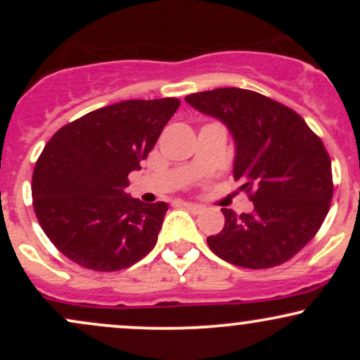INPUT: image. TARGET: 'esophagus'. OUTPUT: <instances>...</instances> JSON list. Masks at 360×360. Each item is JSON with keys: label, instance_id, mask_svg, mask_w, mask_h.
Returning a JSON list of instances; mask_svg holds the SVG:
<instances>
[{"label": "esophagus", "instance_id": "esophagus-1", "mask_svg": "<svg viewBox=\"0 0 360 360\" xmlns=\"http://www.w3.org/2000/svg\"><path fill=\"white\" fill-rule=\"evenodd\" d=\"M181 205H183L186 210H189V212H193V213H201V212H203V206L196 205V203H191V201H181Z\"/></svg>", "mask_w": 360, "mask_h": 360}]
</instances>
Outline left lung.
<instances>
[{
    "instance_id": "obj_1",
    "label": "left lung",
    "mask_w": 360,
    "mask_h": 360,
    "mask_svg": "<svg viewBox=\"0 0 360 360\" xmlns=\"http://www.w3.org/2000/svg\"><path fill=\"white\" fill-rule=\"evenodd\" d=\"M186 103L229 128L233 179L254 212L221 208L225 226L206 238L218 257L247 269L286 262L315 237L333 196L332 162L321 140L288 106L240 88L186 96Z\"/></svg>"
}]
</instances>
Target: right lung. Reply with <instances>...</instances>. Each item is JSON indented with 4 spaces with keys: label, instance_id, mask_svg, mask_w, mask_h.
Wrapping results in <instances>:
<instances>
[{
    "label": "right lung",
    "instance_id": "right-lung-1",
    "mask_svg": "<svg viewBox=\"0 0 360 360\" xmlns=\"http://www.w3.org/2000/svg\"><path fill=\"white\" fill-rule=\"evenodd\" d=\"M181 101L128 100L62 127L44 147L32 177L40 226L86 269H127L154 249L167 205L125 193Z\"/></svg>",
    "mask_w": 360,
    "mask_h": 360
}]
</instances>
